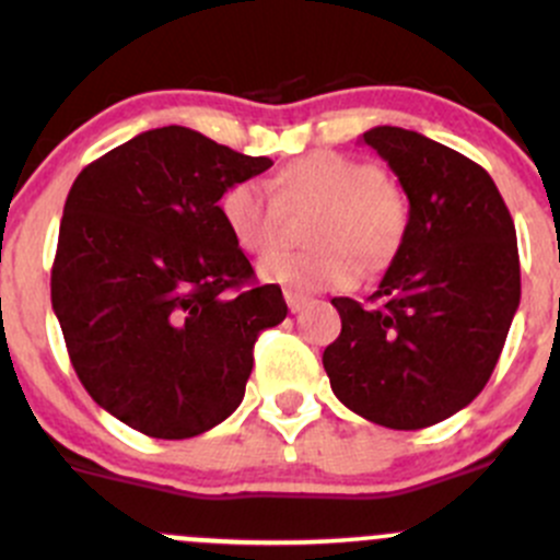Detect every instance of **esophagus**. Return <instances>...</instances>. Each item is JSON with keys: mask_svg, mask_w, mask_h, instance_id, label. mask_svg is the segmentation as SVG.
Segmentation results:
<instances>
[{"mask_svg": "<svg viewBox=\"0 0 560 560\" xmlns=\"http://www.w3.org/2000/svg\"><path fill=\"white\" fill-rule=\"evenodd\" d=\"M284 301H287V306H290V312L298 314L308 303V295H303V292H295V290H287Z\"/></svg>", "mask_w": 560, "mask_h": 560, "instance_id": "obj_1", "label": "esophagus"}]
</instances>
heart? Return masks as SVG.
<instances>
[{"instance_id":"1","label":"heart","mask_w":560,"mask_h":560,"mask_svg":"<svg viewBox=\"0 0 560 560\" xmlns=\"http://www.w3.org/2000/svg\"><path fill=\"white\" fill-rule=\"evenodd\" d=\"M276 197L257 180H238L222 195V219L244 252L265 254L281 244L284 206H322L308 252H279L262 262L265 279L292 290H349L360 279V258L382 265L406 233V202L385 173L365 160L316 151L273 178Z\"/></svg>"}]
</instances>
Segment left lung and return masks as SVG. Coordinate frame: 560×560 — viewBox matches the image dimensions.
I'll return each instance as SVG.
<instances>
[{
	"mask_svg": "<svg viewBox=\"0 0 560 560\" xmlns=\"http://www.w3.org/2000/svg\"><path fill=\"white\" fill-rule=\"evenodd\" d=\"M409 197V222L371 303L332 298L341 336L322 365L354 415L417 431L471 404L493 374L521 303L515 222L493 178L400 127L363 135Z\"/></svg>",
	"mask_w": 560,
	"mask_h": 560,
	"instance_id": "1",
	"label": "left lung"
}]
</instances>
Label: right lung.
Listing matches in <instances>:
<instances>
[{
	"instance_id": "add662e5",
	"label": "right lung",
	"mask_w": 560,
	"mask_h": 560,
	"mask_svg": "<svg viewBox=\"0 0 560 560\" xmlns=\"http://www.w3.org/2000/svg\"><path fill=\"white\" fill-rule=\"evenodd\" d=\"M270 165L173 124L78 173L50 303L78 380L124 425L191 439L244 400L254 343L287 303L257 284L219 200Z\"/></svg>"
}]
</instances>
